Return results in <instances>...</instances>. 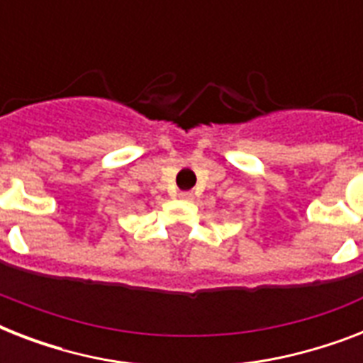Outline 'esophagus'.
<instances>
[{
	"label": "esophagus",
	"instance_id": "obj_1",
	"mask_svg": "<svg viewBox=\"0 0 363 363\" xmlns=\"http://www.w3.org/2000/svg\"><path fill=\"white\" fill-rule=\"evenodd\" d=\"M179 198H181V199H192L194 194L192 192H181V194H179Z\"/></svg>",
	"mask_w": 363,
	"mask_h": 363
}]
</instances>
